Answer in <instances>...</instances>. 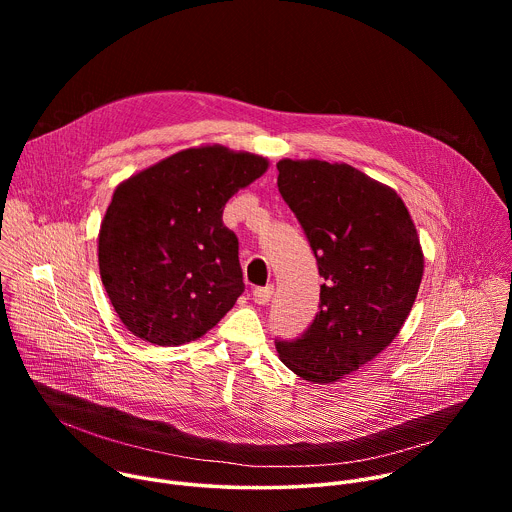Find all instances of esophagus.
Returning a JSON list of instances; mask_svg holds the SVG:
<instances>
[{"label":"esophagus","mask_w":512,"mask_h":512,"mask_svg":"<svg viewBox=\"0 0 512 512\" xmlns=\"http://www.w3.org/2000/svg\"><path fill=\"white\" fill-rule=\"evenodd\" d=\"M273 296V285H265V287H255L253 289V302L259 306H265Z\"/></svg>","instance_id":"1"}]
</instances>
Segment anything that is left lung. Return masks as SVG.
<instances>
[{"label":"left lung","instance_id":"left-lung-1","mask_svg":"<svg viewBox=\"0 0 512 512\" xmlns=\"http://www.w3.org/2000/svg\"><path fill=\"white\" fill-rule=\"evenodd\" d=\"M277 188L314 251L320 312L296 340H275L289 371L332 383L399 334L423 275L411 216L395 190L348 164L281 160Z\"/></svg>","mask_w":512,"mask_h":512}]
</instances>
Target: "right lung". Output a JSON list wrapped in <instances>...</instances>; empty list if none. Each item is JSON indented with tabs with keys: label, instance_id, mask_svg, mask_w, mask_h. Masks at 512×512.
I'll use <instances>...</instances> for the list:
<instances>
[{
	"label": "right lung",
	"instance_id": "obj_1",
	"mask_svg": "<svg viewBox=\"0 0 512 512\" xmlns=\"http://www.w3.org/2000/svg\"><path fill=\"white\" fill-rule=\"evenodd\" d=\"M267 160L221 145L178 152L117 186L99 233L107 296L131 334L178 346L216 326L245 291L227 200Z\"/></svg>",
	"mask_w": 512,
	"mask_h": 512
}]
</instances>
